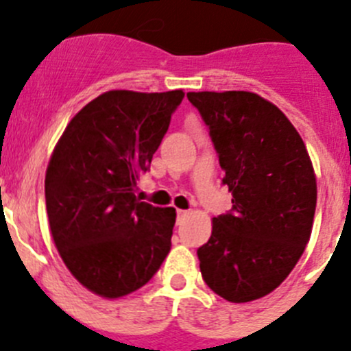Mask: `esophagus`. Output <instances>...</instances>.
Returning a JSON list of instances; mask_svg holds the SVG:
<instances>
[{
  "label": "esophagus",
  "instance_id": "obj_1",
  "mask_svg": "<svg viewBox=\"0 0 351 351\" xmlns=\"http://www.w3.org/2000/svg\"><path fill=\"white\" fill-rule=\"evenodd\" d=\"M184 216H188V210L179 209L178 210V221H182V218H184Z\"/></svg>",
  "mask_w": 351,
  "mask_h": 351
}]
</instances>
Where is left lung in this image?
<instances>
[{
    "mask_svg": "<svg viewBox=\"0 0 351 351\" xmlns=\"http://www.w3.org/2000/svg\"><path fill=\"white\" fill-rule=\"evenodd\" d=\"M232 191L197 250L207 287L230 302L271 293L295 267L316 209V178L299 132L271 101L247 91L188 93Z\"/></svg>",
    "mask_w": 351,
    "mask_h": 351,
    "instance_id": "8db88e82",
    "label": "left lung"
}]
</instances>
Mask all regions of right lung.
Returning <instances> with one entry per match:
<instances>
[{
  "instance_id": "right-lung-1",
  "label": "right lung",
  "mask_w": 351,
  "mask_h": 351,
  "mask_svg": "<svg viewBox=\"0 0 351 351\" xmlns=\"http://www.w3.org/2000/svg\"><path fill=\"white\" fill-rule=\"evenodd\" d=\"M181 89L107 91L68 123L45 173L54 244L80 285L107 299L144 287L169 255L173 207L135 197Z\"/></svg>"
}]
</instances>
